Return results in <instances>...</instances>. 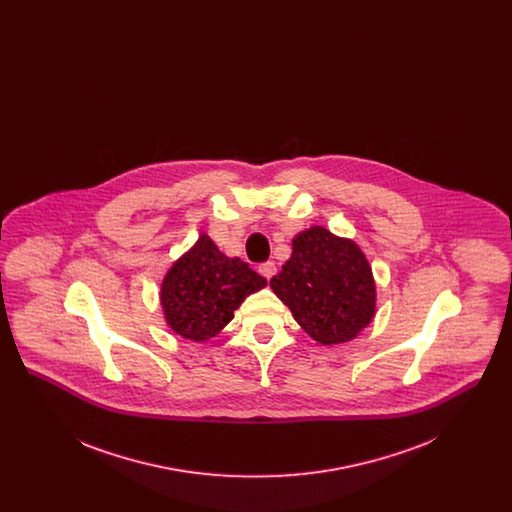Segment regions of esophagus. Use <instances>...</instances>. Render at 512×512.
<instances>
[{"instance_id":"1","label":"esophagus","mask_w":512,"mask_h":512,"mask_svg":"<svg viewBox=\"0 0 512 512\" xmlns=\"http://www.w3.org/2000/svg\"><path fill=\"white\" fill-rule=\"evenodd\" d=\"M259 272L267 278V280H270L274 274H276V265L272 263V261H268V263H263L261 267H259Z\"/></svg>"}]
</instances>
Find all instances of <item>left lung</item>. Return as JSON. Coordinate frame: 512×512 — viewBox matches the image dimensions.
Instances as JSON below:
<instances>
[{
	"label": "left lung",
	"mask_w": 512,
	"mask_h": 512,
	"mask_svg": "<svg viewBox=\"0 0 512 512\" xmlns=\"http://www.w3.org/2000/svg\"><path fill=\"white\" fill-rule=\"evenodd\" d=\"M270 288L324 345L355 338L374 317L376 290L363 251L320 226L293 240L292 257Z\"/></svg>",
	"instance_id": "8db88e82"
}]
</instances>
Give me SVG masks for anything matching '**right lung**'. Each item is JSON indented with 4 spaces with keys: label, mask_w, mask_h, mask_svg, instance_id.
Listing matches in <instances>:
<instances>
[{
    "label": "right lung",
    "mask_w": 512,
    "mask_h": 512,
    "mask_svg": "<svg viewBox=\"0 0 512 512\" xmlns=\"http://www.w3.org/2000/svg\"><path fill=\"white\" fill-rule=\"evenodd\" d=\"M265 286L267 280L247 263L228 259L211 238L201 236L165 276L161 303L178 336L203 341L217 336L245 297Z\"/></svg>",
    "instance_id": "right-lung-1"
}]
</instances>
